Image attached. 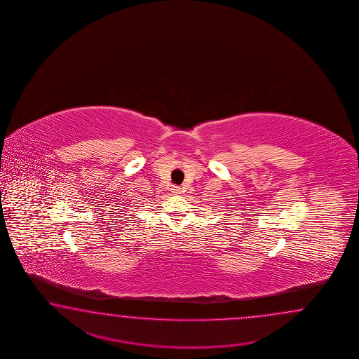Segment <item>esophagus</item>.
Wrapping results in <instances>:
<instances>
[{
    "label": "esophagus",
    "instance_id": "34e87169",
    "mask_svg": "<svg viewBox=\"0 0 359 359\" xmlns=\"http://www.w3.org/2000/svg\"><path fill=\"white\" fill-rule=\"evenodd\" d=\"M172 192H173V195H180L181 194V189L175 186V187H172Z\"/></svg>",
    "mask_w": 359,
    "mask_h": 359
}]
</instances>
